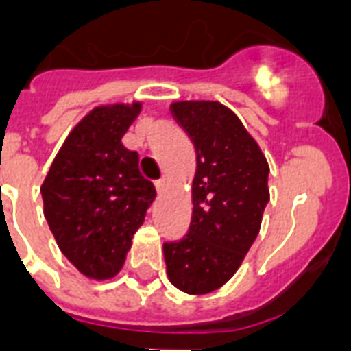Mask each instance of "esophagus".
<instances>
[{
    "label": "esophagus",
    "instance_id": "obj_1",
    "mask_svg": "<svg viewBox=\"0 0 351 351\" xmlns=\"http://www.w3.org/2000/svg\"><path fill=\"white\" fill-rule=\"evenodd\" d=\"M165 189H167V178H162V180L156 182V191L162 195V193H165Z\"/></svg>",
    "mask_w": 351,
    "mask_h": 351
}]
</instances>
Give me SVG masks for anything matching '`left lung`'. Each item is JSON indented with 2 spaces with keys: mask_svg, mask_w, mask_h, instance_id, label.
Here are the masks:
<instances>
[{
  "mask_svg": "<svg viewBox=\"0 0 351 351\" xmlns=\"http://www.w3.org/2000/svg\"><path fill=\"white\" fill-rule=\"evenodd\" d=\"M171 112L197 151L193 217L184 239L165 242L171 284L189 295L219 289L239 269L269 202V165L258 143L219 101H176Z\"/></svg>",
  "mask_w": 351,
  "mask_h": 351,
  "instance_id": "left-lung-1",
  "label": "left lung"
}]
</instances>
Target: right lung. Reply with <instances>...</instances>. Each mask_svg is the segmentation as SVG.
Returning <instances> with one entry per match:
<instances>
[{"label":"right lung","mask_w":351,"mask_h":351,"mask_svg":"<svg viewBox=\"0 0 351 351\" xmlns=\"http://www.w3.org/2000/svg\"><path fill=\"white\" fill-rule=\"evenodd\" d=\"M140 101L95 107L74 127L41 186L43 215L60 250L85 277L106 280L123 266L156 189L121 136Z\"/></svg>","instance_id":"obj_1"}]
</instances>
